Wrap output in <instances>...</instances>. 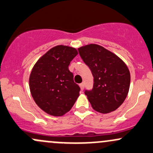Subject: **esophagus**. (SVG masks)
<instances>
[{
    "label": "esophagus",
    "instance_id": "1",
    "mask_svg": "<svg viewBox=\"0 0 153 153\" xmlns=\"http://www.w3.org/2000/svg\"><path fill=\"white\" fill-rule=\"evenodd\" d=\"M79 87H80V89H81L82 91L84 90V88H85V84L84 83H81L79 84Z\"/></svg>",
    "mask_w": 153,
    "mask_h": 153
}]
</instances>
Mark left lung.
Instances as JSON below:
<instances>
[{"mask_svg": "<svg viewBox=\"0 0 153 153\" xmlns=\"http://www.w3.org/2000/svg\"><path fill=\"white\" fill-rule=\"evenodd\" d=\"M78 50L94 78L93 89L85 92L93 109L102 114L116 110L129 91L131 75L126 64L98 44H88Z\"/></svg>", "mask_w": 153, "mask_h": 153, "instance_id": "obj_1", "label": "left lung"}]
</instances>
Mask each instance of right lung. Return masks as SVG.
<instances>
[{
    "mask_svg": "<svg viewBox=\"0 0 153 153\" xmlns=\"http://www.w3.org/2000/svg\"><path fill=\"white\" fill-rule=\"evenodd\" d=\"M78 52L74 47H52L34 65L29 87L34 101L50 115L63 116L69 111L79 96L80 88L74 82L68 65Z\"/></svg>",
    "mask_w": 153,
    "mask_h": 153,
    "instance_id": "right-lung-1",
    "label": "right lung"
}]
</instances>
